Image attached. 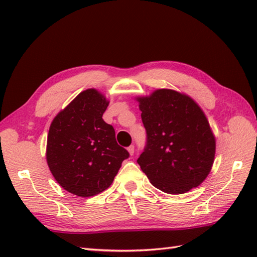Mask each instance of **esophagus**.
Here are the masks:
<instances>
[{
  "mask_svg": "<svg viewBox=\"0 0 257 257\" xmlns=\"http://www.w3.org/2000/svg\"><path fill=\"white\" fill-rule=\"evenodd\" d=\"M128 152H129V155L130 156H133L134 155V152H135V146H129L128 147Z\"/></svg>",
  "mask_w": 257,
  "mask_h": 257,
  "instance_id": "34e87169",
  "label": "esophagus"
}]
</instances>
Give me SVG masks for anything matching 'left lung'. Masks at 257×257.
<instances>
[{
    "mask_svg": "<svg viewBox=\"0 0 257 257\" xmlns=\"http://www.w3.org/2000/svg\"><path fill=\"white\" fill-rule=\"evenodd\" d=\"M147 144L137 162L154 187L182 194L204 181L214 161L215 138L192 98L172 89L138 97Z\"/></svg>",
    "mask_w": 257,
    "mask_h": 257,
    "instance_id": "left-lung-1",
    "label": "left lung"
}]
</instances>
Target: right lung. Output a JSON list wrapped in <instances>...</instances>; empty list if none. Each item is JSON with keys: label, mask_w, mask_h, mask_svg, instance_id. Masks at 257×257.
<instances>
[{"label": "right lung", "mask_w": 257, "mask_h": 257, "mask_svg": "<svg viewBox=\"0 0 257 257\" xmlns=\"http://www.w3.org/2000/svg\"><path fill=\"white\" fill-rule=\"evenodd\" d=\"M109 101L99 91H81L57 113L47 136L46 160L58 184L75 195L94 196L110 187L129 152L102 119Z\"/></svg>", "instance_id": "1"}]
</instances>
